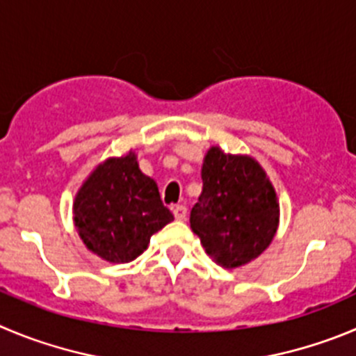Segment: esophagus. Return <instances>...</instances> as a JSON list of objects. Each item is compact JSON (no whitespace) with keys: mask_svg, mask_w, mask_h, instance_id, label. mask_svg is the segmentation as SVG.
Wrapping results in <instances>:
<instances>
[{"mask_svg":"<svg viewBox=\"0 0 356 356\" xmlns=\"http://www.w3.org/2000/svg\"><path fill=\"white\" fill-rule=\"evenodd\" d=\"M172 212H174V218L177 219V221H182V219H186L188 209H186L184 205H175V207H172Z\"/></svg>","mask_w":356,"mask_h":356,"instance_id":"1","label":"esophagus"}]
</instances>
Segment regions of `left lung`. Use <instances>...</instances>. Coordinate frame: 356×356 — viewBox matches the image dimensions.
<instances>
[{
	"label": "left lung",
	"mask_w": 356,
	"mask_h": 356,
	"mask_svg": "<svg viewBox=\"0 0 356 356\" xmlns=\"http://www.w3.org/2000/svg\"><path fill=\"white\" fill-rule=\"evenodd\" d=\"M202 182L189 223L205 253L230 268L264 253L277 230L279 204L260 165L212 147L204 159Z\"/></svg>",
	"instance_id": "1"
}]
</instances>
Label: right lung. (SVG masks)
<instances>
[{"instance_id": "right-lung-1", "label": "right lung", "mask_w": 356, "mask_h": 356, "mask_svg": "<svg viewBox=\"0 0 356 356\" xmlns=\"http://www.w3.org/2000/svg\"><path fill=\"white\" fill-rule=\"evenodd\" d=\"M73 214L84 244L112 264L140 257L151 235L174 221L133 152L107 159L92 172L77 193Z\"/></svg>"}]
</instances>
